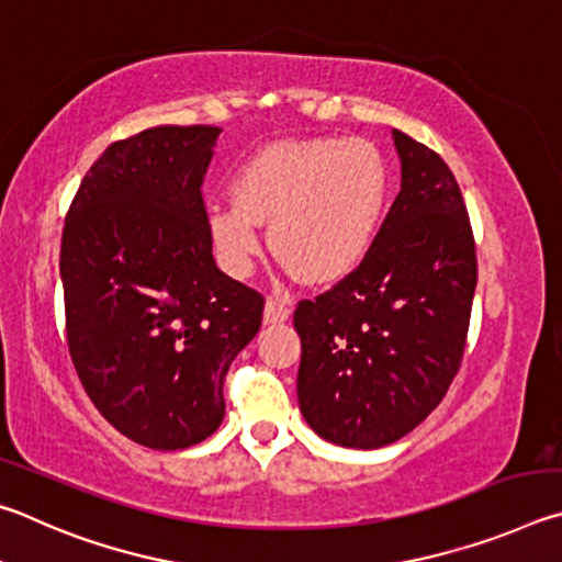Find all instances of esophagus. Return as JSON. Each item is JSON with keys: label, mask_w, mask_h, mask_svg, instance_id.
Returning a JSON list of instances; mask_svg holds the SVG:
<instances>
[{"label": "esophagus", "mask_w": 562, "mask_h": 562, "mask_svg": "<svg viewBox=\"0 0 562 562\" xmlns=\"http://www.w3.org/2000/svg\"><path fill=\"white\" fill-rule=\"evenodd\" d=\"M291 316V301L286 296H269L266 299L263 321L266 323H283Z\"/></svg>", "instance_id": "1"}]
</instances>
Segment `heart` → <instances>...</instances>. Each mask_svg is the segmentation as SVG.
Instances as JSON below:
<instances>
[{
	"instance_id": "heart-1",
	"label": "heart",
	"mask_w": 562,
	"mask_h": 562,
	"mask_svg": "<svg viewBox=\"0 0 562 562\" xmlns=\"http://www.w3.org/2000/svg\"><path fill=\"white\" fill-rule=\"evenodd\" d=\"M214 204L206 229L226 273L241 279L261 254L256 224H269L273 251L303 281L348 276L375 239L387 206L385 157L362 137L273 143L246 160Z\"/></svg>"
}]
</instances>
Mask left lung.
<instances>
[{
	"label": "left lung",
	"mask_w": 562,
	"mask_h": 562,
	"mask_svg": "<svg viewBox=\"0 0 562 562\" xmlns=\"http://www.w3.org/2000/svg\"><path fill=\"white\" fill-rule=\"evenodd\" d=\"M402 187L356 271L301 301L299 405L318 437L380 449L445 400L467 348L476 244L449 165L392 131Z\"/></svg>",
	"instance_id": "left-lung-1"
}]
</instances>
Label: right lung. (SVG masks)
Instances as JSON below:
<instances>
[{
  "label": "right lung",
  "instance_id": "right-lung-1",
  "mask_svg": "<svg viewBox=\"0 0 562 562\" xmlns=\"http://www.w3.org/2000/svg\"><path fill=\"white\" fill-rule=\"evenodd\" d=\"M222 127L157 125L105 147L61 234L66 340L95 409L137 445L214 435L263 296L216 269L202 182Z\"/></svg>",
  "mask_w": 562,
  "mask_h": 562
}]
</instances>
